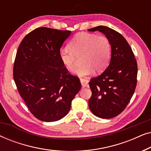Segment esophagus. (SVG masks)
<instances>
[{
	"label": "esophagus",
	"mask_w": 151,
	"mask_h": 151,
	"mask_svg": "<svg viewBox=\"0 0 151 151\" xmlns=\"http://www.w3.org/2000/svg\"><path fill=\"white\" fill-rule=\"evenodd\" d=\"M80 82H81L82 87H85V86L88 84V80L86 78H80Z\"/></svg>",
	"instance_id": "1"
}]
</instances>
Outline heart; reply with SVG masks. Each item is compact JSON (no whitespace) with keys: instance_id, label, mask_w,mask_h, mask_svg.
Returning a JSON list of instances; mask_svg holds the SVG:
<instances>
[{"instance_id":"1","label":"heart","mask_w":151,"mask_h":151,"mask_svg":"<svg viewBox=\"0 0 151 151\" xmlns=\"http://www.w3.org/2000/svg\"><path fill=\"white\" fill-rule=\"evenodd\" d=\"M111 56V43L108 37L94 34L80 33L69 43V47L60 51V58L66 69H76L78 58H81L82 65L76 70L79 76L92 73L93 70L100 73L106 69Z\"/></svg>"}]
</instances>
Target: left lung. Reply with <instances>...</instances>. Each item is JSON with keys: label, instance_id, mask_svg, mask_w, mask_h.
<instances>
[{"label": "left lung", "instance_id": "8db88e82", "mask_svg": "<svg viewBox=\"0 0 151 151\" xmlns=\"http://www.w3.org/2000/svg\"><path fill=\"white\" fill-rule=\"evenodd\" d=\"M103 33L111 43L109 67L89 82L92 95L88 106L97 117L110 119L122 112L129 104L137 85V64L127 40L119 32L105 26L88 29Z\"/></svg>", "mask_w": 151, "mask_h": 151}]
</instances>
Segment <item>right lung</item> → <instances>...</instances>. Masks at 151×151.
<instances>
[{
    "instance_id": "1",
    "label": "right lung",
    "mask_w": 151,
    "mask_h": 151,
    "mask_svg": "<svg viewBox=\"0 0 151 151\" xmlns=\"http://www.w3.org/2000/svg\"><path fill=\"white\" fill-rule=\"evenodd\" d=\"M71 31L38 27L18 47L13 76L20 96L37 119L55 122L67 115L81 88L79 78L66 69L60 51Z\"/></svg>"
}]
</instances>
